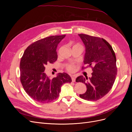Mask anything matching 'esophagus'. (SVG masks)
I'll use <instances>...</instances> for the list:
<instances>
[{
    "instance_id": "1",
    "label": "esophagus",
    "mask_w": 132,
    "mask_h": 132,
    "mask_svg": "<svg viewBox=\"0 0 132 132\" xmlns=\"http://www.w3.org/2000/svg\"><path fill=\"white\" fill-rule=\"evenodd\" d=\"M75 79H76V77L75 75H73L72 77H71V80H72V81L73 82H75Z\"/></svg>"
}]
</instances>
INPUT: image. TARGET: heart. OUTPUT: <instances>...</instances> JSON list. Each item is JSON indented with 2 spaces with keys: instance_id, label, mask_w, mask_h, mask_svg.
<instances>
[{
  "instance_id": "1",
  "label": "heart",
  "mask_w": 132,
  "mask_h": 132,
  "mask_svg": "<svg viewBox=\"0 0 132 132\" xmlns=\"http://www.w3.org/2000/svg\"><path fill=\"white\" fill-rule=\"evenodd\" d=\"M75 65L73 63H70L68 64L66 67L67 70L69 72H74L75 69Z\"/></svg>"
}]
</instances>
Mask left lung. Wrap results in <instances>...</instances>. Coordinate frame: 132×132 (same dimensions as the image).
Listing matches in <instances>:
<instances>
[{"label": "left lung", "instance_id": "8db88e82", "mask_svg": "<svg viewBox=\"0 0 132 132\" xmlns=\"http://www.w3.org/2000/svg\"><path fill=\"white\" fill-rule=\"evenodd\" d=\"M79 36L86 48L84 63L93 71L89 79L81 75L76 79V82L84 83L87 87L85 93L79 96L86 100L97 101L112 87L117 73L116 57L112 47L105 39L82 34Z\"/></svg>", "mask_w": 132, "mask_h": 132}]
</instances>
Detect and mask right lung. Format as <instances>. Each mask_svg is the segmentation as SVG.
Here are the masks:
<instances>
[{
	"mask_svg": "<svg viewBox=\"0 0 132 132\" xmlns=\"http://www.w3.org/2000/svg\"><path fill=\"white\" fill-rule=\"evenodd\" d=\"M65 35L51 36L39 39L27 47L20 63V81L26 93L34 100L48 103L56 99L62 85L71 82L70 76L58 74L50 79L45 73L46 65L57 59L56 49Z\"/></svg>",
	"mask_w": 132,
	"mask_h": 132,
	"instance_id": "obj_1",
	"label": "right lung"
}]
</instances>
